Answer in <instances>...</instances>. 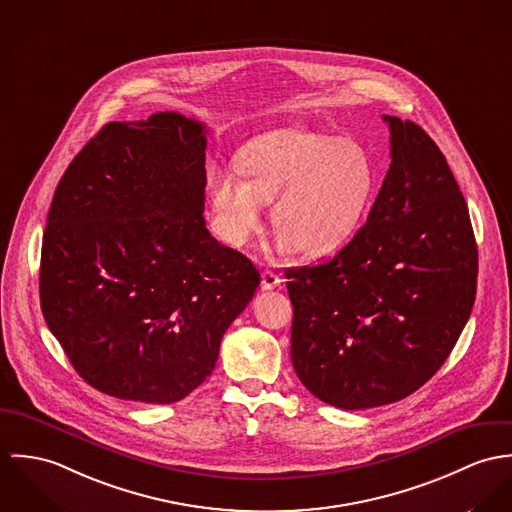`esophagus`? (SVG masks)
I'll use <instances>...</instances> for the list:
<instances>
[{"mask_svg":"<svg viewBox=\"0 0 512 512\" xmlns=\"http://www.w3.org/2000/svg\"><path fill=\"white\" fill-rule=\"evenodd\" d=\"M281 283H283V279H281L277 273H273V271H263V275H261V288H263V290H273V288L281 286Z\"/></svg>","mask_w":512,"mask_h":512,"instance_id":"esophagus-1","label":"esophagus"}]
</instances>
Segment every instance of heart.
Instances as JSON below:
<instances>
[{
	"instance_id": "1",
	"label": "heart",
	"mask_w": 512,
	"mask_h": 512,
	"mask_svg": "<svg viewBox=\"0 0 512 512\" xmlns=\"http://www.w3.org/2000/svg\"><path fill=\"white\" fill-rule=\"evenodd\" d=\"M235 163L241 177L218 171L210 178L216 224L231 245H247L263 228L265 204L275 202L281 251L336 253L361 228L377 186L361 145L302 127L251 139Z\"/></svg>"
}]
</instances>
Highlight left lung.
Listing matches in <instances>:
<instances>
[{"mask_svg":"<svg viewBox=\"0 0 512 512\" xmlns=\"http://www.w3.org/2000/svg\"><path fill=\"white\" fill-rule=\"evenodd\" d=\"M383 119L391 167L367 224L334 259L286 269L294 371L343 410L395 402L432 379L477 292V243L444 153L420 125Z\"/></svg>","mask_w":512,"mask_h":512,"instance_id":"obj_1","label":"left lung"}]
</instances>
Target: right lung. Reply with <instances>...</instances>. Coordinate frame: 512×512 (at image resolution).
<instances>
[{"label": "right lung", "mask_w": 512, "mask_h": 512, "mask_svg": "<svg viewBox=\"0 0 512 512\" xmlns=\"http://www.w3.org/2000/svg\"><path fill=\"white\" fill-rule=\"evenodd\" d=\"M206 127L176 112L112 121L62 174L41 249V310L76 373L171 404L216 367L261 275L206 228Z\"/></svg>", "instance_id": "add662e5"}]
</instances>
